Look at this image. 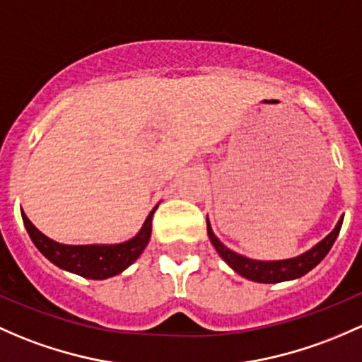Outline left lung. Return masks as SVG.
<instances>
[{"label": "left lung", "instance_id": "obj_1", "mask_svg": "<svg viewBox=\"0 0 362 362\" xmlns=\"http://www.w3.org/2000/svg\"><path fill=\"white\" fill-rule=\"evenodd\" d=\"M341 222H344V216L338 220L337 227L326 235L322 241H319L317 245L312 246L309 251L298 255L295 258H286V260H253V258L243 257L238 255L235 251L227 248L226 245L220 243V239L213 234L210 220L206 218V229L208 235H210L211 245L215 246V250L218 251L220 257L223 258L227 265L234 272H238L239 276L246 277V279L255 281V283H283V281H291L298 279V277L305 276L307 272L312 271L322 258L328 255V251L332 250L334 239L338 238V232L341 229Z\"/></svg>", "mask_w": 362, "mask_h": 362}]
</instances>
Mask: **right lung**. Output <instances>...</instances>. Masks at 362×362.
Returning <instances> with one entry per match:
<instances>
[{
  "mask_svg": "<svg viewBox=\"0 0 362 362\" xmlns=\"http://www.w3.org/2000/svg\"><path fill=\"white\" fill-rule=\"evenodd\" d=\"M156 208L149 213L139 234L132 238L130 241L119 243V245H60V243L52 241L50 238L41 234L25 216L24 211H22V220H24V226L30 239H33L34 246L57 267L78 274V276L88 277V279H107V277L116 276V274L130 267L146 250L151 239L152 215H154Z\"/></svg>",
  "mask_w": 362,
  "mask_h": 362,
  "instance_id": "right-lung-1",
  "label": "right lung"
}]
</instances>
